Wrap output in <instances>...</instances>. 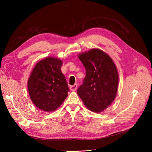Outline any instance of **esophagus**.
Listing matches in <instances>:
<instances>
[{
    "label": "esophagus",
    "instance_id": "esophagus-1",
    "mask_svg": "<svg viewBox=\"0 0 152 152\" xmlns=\"http://www.w3.org/2000/svg\"><path fill=\"white\" fill-rule=\"evenodd\" d=\"M77 87H78L77 84H74V85L71 86L70 88V90H71V91H76V90H77Z\"/></svg>",
    "mask_w": 152,
    "mask_h": 152
}]
</instances>
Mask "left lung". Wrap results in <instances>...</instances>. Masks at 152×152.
<instances>
[{
	"label": "left lung",
	"mask_w": 152,
	"mask_h": 152,
	"mask_svg": "<svg viewBox=\"0 0 152 152\" xmlns=\"http://www.w3.org/2000/svg\"><path fill=\"white\" fill-rule=\"evenodd\" d=\"M79 58L86 68V77L77 94L87 108L101 112L116 97L118 83L116 66L107 54L98 49L82 53Z\"/></svg>",
	"instance_id": "8db88e82"
}]
</instances>
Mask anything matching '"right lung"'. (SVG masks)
I'll use <instances>...</instances> for the list:
<instances>
[{
	"label": "right lung",
	"instance_id": "add662e5",
	"mask_svg": "<svg viewBox=\"0 0 152 152\" xmlns=\"http://www.w3.org/2000/svg\"><path fill=\"white\" fill-rule=\"evenodd\" d=\"M62 61L48 57L37 63L28 81L31 102L45 112L56 110L68 96V86L61 71Z\"/></svg>",
	"mask_w": 152,
	"mask_h": 152
}]
</instances>
